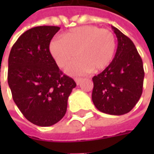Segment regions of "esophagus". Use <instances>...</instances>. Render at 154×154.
Wrapping results in <instances>:
<instances>
[{
    "label": "esophagus",
    "instance_id": "obj_1",
    "mask_svg": "<svg viewBox=\"0 0 154 154\" xmlns=\"http://www.w3.org/2000/svg\"><path fill=\"white\" fill-rule=\"evenodd\" d=\"M82 78H78V77L75 78V82H76L77 85H79V84L81 83V82H82Z\"/></svg>",
    "mask_w": 154,
    "mask_h": 154
}]
</instances>
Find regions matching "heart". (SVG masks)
<instances>
[{
	"mask_svg": "<svg viewBox=\"0 0 154 154\" xmlns=\"http://www.w3.org/2000/svg\"><path fill=\"white\" fill-rule=\"evenodd\" d=\"M116 49V36L106 29L94 25H83L65 32L63 37L50 41L49 52L61 67L70 63L66 72L70 75L97 72L110 63Z\"/></svg>",
	"mask_w": 154,
	"mask_h": 154,
	"instance_id": "b5f03b06",
	"label": "heart"
}]
</instances>
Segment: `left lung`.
<instances>
[{
	"label": "left lung",
	"instance_id": "8db88e82",
	"mask_svg": "<svg viewBox=\"0 0 154 154\" xmlns=\"http://www.w3.org/2000/svg\"><path fill=\"white\" fill-rule=\"evenodd\" d=\"M118 40L112 62L92 77V101L103 113L121 116L128 113L139 101L143 92L144 71L142 58L132 40L111 26Z\"/></svg>",
	"mask_w": 154,
	"mask_h": 154
}]
</instances>
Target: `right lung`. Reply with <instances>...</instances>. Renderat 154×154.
<instances>
[{
    "mask_svg": "<svg viewBox=\"0 0 154 154\" xmlns=\"http://www.w3.org/2000/svg\"><path fill=\"white\" fill-rule=\"evenodd\" d=\"M60 29L37 26L22 34L8 59V84L23 116L34 125L51 126L63 119L67 99L77 84L63 73L49 52V44Z\"/></svg>",
    "mask_w": 154,
    "mask_h": 154,
    "instance_id": "obj_1",
    "label": "right lung"
}]
</instances>
